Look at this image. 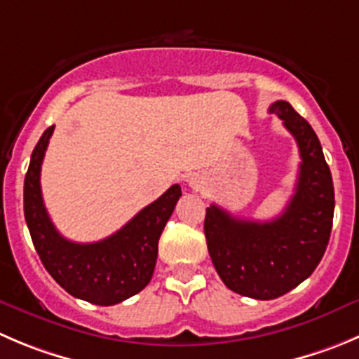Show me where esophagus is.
<instances>
[{"label":"esophagus","instance_id":"obj_1","mask_svg":"<svg viewBox=\"0 0 359 359\" xmlns=\"http://www.w3.org/2000/svg\"><path fill=\"white\" fill-rule=\"evenodd\" d=\"M189 185L192 187L194 190H201L203 189V182H201V177H197V176H192L189 180Z\"/></svg>","mask_w":359,"mask_h":359}]
</instances>
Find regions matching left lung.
I'll list each match as a JSON object with an SVG mask.
<instances>
[{"mask_svg": "<svg viewBox=\"0 0 359 359\" xmlns=\"http://www.w3.org/2000/svg\"><path fill=\"white\" fill-rule=\"evenodd\" d=\"M296 139L294 196L269 222L241 220L217 204L206 208L204 234L215 269L231 291L254 299L285 294L317 268L330 241L335 190L316 132L285 100L269 105Z\"/></svg>", "mask_w": 359, "mask_h": 359, "instance_id": "left-lung-1", "label": "left lung"}]
</instances>
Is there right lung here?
<instances>
[{"instance_id": "right-lung-1", "label": "right lung", "mask_w": 359, "mask_h": 359, "mask_svg": "<svg viewBox=\"0 0 359 359\" xmlns=\"http://www.w3.org/2000/svg\"><path fill=\"white\" fill-rule=\"evenodd\" d=\"M53 132L54 125L36 142L24 177V217L36 254L49 275L74 298L100 306L125 302L149 284L160 234L182 197V189L170 187L105 240L95 243L67 240L50 222L40 189V169Z\"/></svg>"}]
</instances>
